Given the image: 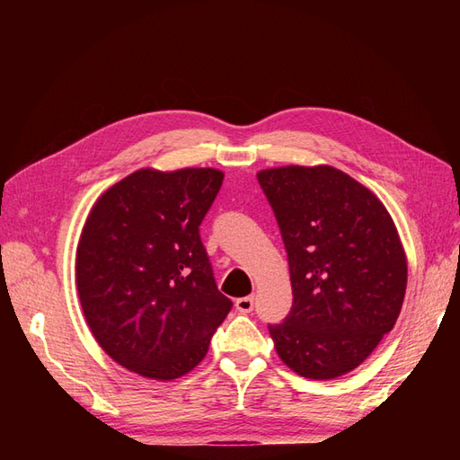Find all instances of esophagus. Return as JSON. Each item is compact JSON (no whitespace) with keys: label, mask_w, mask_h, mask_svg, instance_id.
Here are the masks:
<instances>
[{"label":"esophagus","mask_w":460,"mask_h":460,"mask_svg":"<svg viewBox=\"0 0 460 460\" xmlns=\"http://www.w3.org/2000/svg\"><path fill=\"white\" fill-rule=\"evenodd\" d=\"M253 305H255V297L253 296L235 299V309H238L240 313H252L253 311Z\"/></svg>","instance_id":"obj_1"}]
</instances>
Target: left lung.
<instances>
[{
	"label": "left lung",
	"instance_id": "8db88e82",
	"mask_svg": "<svg viewBox=\"0 0 460 460\" xmlns=\"http://www.w3.org/2000/svg\"><path fill=\"white\" fill-rule=\"evenodd\" d=\"M288 252L294 305L269 326L276 353L303 378L355 370L392 332L407 255L384 203L330 164L257 172Z\"/></svg>",
	"mask_w": 460,
	"mask_h": 460
}]
</instances>
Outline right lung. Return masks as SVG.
<instances>
[{"label":"right lung","mask_w":460,"mask_h":460,"mask_svg":"<svg viewBox=\"0 0 460 460\" xmlns=\"http://www.w3.org/2000/svg\"><path fill=\"white\" fill-rule=\"evenodd\" d=\"M218 169H140L105 190L82 228L76 288L102 349L151 380L196 368L232 309L213 278L199 225Z\"/></svg>","instance_id":"add662e5"}]
</instances>
